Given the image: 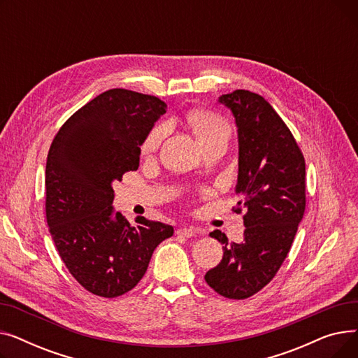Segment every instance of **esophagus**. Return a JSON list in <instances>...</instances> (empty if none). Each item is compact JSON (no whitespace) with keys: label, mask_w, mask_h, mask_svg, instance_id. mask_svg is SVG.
Here are the masks:
<instances>
[{"label":"esophagus","mask_w":358,"mask_h":358,"mask_svg":"<svg viewBox=\"0 0 358 358\" xmlns=\"http://www.w3.org/2000/svg\"><path fill=\"white\" fill-rule=\"evenodd\" d=\"M199 234H201V231H199L197 228H193V227H181L177 231V235L184 236V238H192V236H196Z\"/></svg>","instance_id":"34e87169"}]
</instances>
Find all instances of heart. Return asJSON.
<instances>
[{"instance_id":"obj_1","label":"heart","mask_w":358,"mask_h":358,"mask_svg":"<svg viewBox=\"0 0 358 358\" xmlns=\"http://www.w3.org/2000/svg\"><path fill=\"white\" fill-rule=\"evenodd\" d=\"M189 122L194 130L197 141L201 145L223 135L229 136V124L227 123V120L215 115L212 111H194L189 116ZM165 131L166 127L162 124L150 130L142 145L143 152H152V150H155L159 146Z\"/></svg>"}]
</instances>
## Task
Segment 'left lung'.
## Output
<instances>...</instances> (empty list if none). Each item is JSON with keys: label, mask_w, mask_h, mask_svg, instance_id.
<instances>
[{"label": "left lung", "mask_w": 358, "mask_h": 358, "mask_svg": "<svg viewBox=\"0 0 358 358\" xmlns=\"http://www.w3.org/2000/svg\"><path fill=\"white\" fill-rule=\"evenodd\" d=\"M217 103L231 110L238 129L235 193L243 216V241L229 242L213 231L223 258L204 275L215 292L247 299L259 292L283 264L305 213V159L289 127L255 92L235 90Z\"/></svg>", "instance_id": "8db88e82"}]
</instances>
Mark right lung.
<instances>
[{"mask_svg": "<svg viewBox=\"0 0 358 358\" xmlns=\"http://www.w3.org/2000/svg\"><path fill=\"white\" fill-rule=\"evenodd\" d=\"M166 113L154 96L108 90L72 115L46 161V219L55 247L78 283L117 297L145 275L169 224L142 216L127 222L113 208V182L139 166L141 146Z\"/></svg>", "mask_w": 358, "mask_h": 358, "instance_id": "add662e5", "label": "right lung"}]
</instances>
